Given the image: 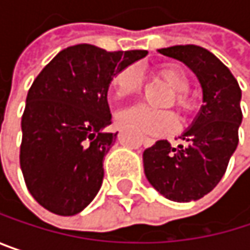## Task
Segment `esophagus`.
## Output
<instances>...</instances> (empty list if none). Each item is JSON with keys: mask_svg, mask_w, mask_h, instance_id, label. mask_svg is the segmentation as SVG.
Wrapping results in <instances>:
<instances>
[{"mask_svg": "<svg viewBox=\"0 0 250 250\" xmlns=\"http://www.w3.org/2000/svg\"><path fill=\"white\" fill-rule=\"evenodd\" d=\"M142 140H143V143H145L146 146H150V145H153V142H155L153 139H149V137H143Z\"/></svg>", "mask_w": 250, "mask_h": 250, "instance_id": "1", "label": "esophagus"}]
</instances>
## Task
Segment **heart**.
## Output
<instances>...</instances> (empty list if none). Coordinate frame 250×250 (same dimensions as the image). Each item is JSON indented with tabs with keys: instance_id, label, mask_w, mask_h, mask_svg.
I'll return each instance as SVG.
<instances>
[{
	"instance_id": "obj_1",
	"label": "heart",
	"mask_w": 250,
	"mask_h": 250,
	"mask_svg": "<svg viewBox=\"0 0 250 250\" xmlns=\"http://www.w3.org/2000/svg\"><path fill=\"white\" fill-rule=\"evenodd\" d=\"M155 76L164 82L171 91L172 97L168 101V105H172L184 113L189 114L194 107L195 101L188 92L189 88V78L187 72L174 63H167L155 69ZM142 88L140 74L136 66H125L119 69L111 78V89L116 98H127L137 94ZM117 122L120 125L128 127L134 131L153 134V136H164L169 134L176 128V117L172 111H155L145 105H133L125 108L117 113Z\"/></svg>"
}]
</instances>
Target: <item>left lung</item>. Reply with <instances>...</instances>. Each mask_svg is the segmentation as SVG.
Here are the masks:
<instances>
[{
  "mask_svg": "<svg viewBox=\"0 0 250 250\" xmlns=\"http://www.w3.org/2000/svg\"><path fill=\"white\" fill-rule=\"evenodd\" d=\"M187 65L200 81L203 105L182 133L185 145L158 140L143 152L145 175L165 198L189 203L203 198L223 178L239 143L242 91L225 63L195 44L158 50Z\"/></svg>",
  "mask_w": 250,
  "mask_h": 250,
  "instance_id": "8db88e82",
  "label": "left lung"
}]
</instances>
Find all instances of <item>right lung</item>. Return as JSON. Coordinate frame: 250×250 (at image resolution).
Instances as JSON below:
<instances>
[{
  "mask_svg": "<svg viewBox=\"0 0 250 250\" xmlns=\"http://www.w3.org/2000/svg\"><path fill=\"white\" fill-rule=\"evenodd\" d=\"M146 55L75 44L34 79L21 117L20 167L30 194L46 210L74 216L100 191L104 156L117 139L104 131L111 125V78Z\"/></svg>",
  "mask_w": 250,
  "mask_h": 250,
  "instance_id": "add662e5",
  "label": "right lung"
}]
</instances>
